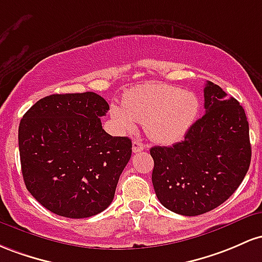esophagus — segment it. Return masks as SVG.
I'll return each instance as SVG.
<instances>
[{"label":"esophagus","instance_id":"34e87169","mask_svg":"<svg viewBox=\"0 0 262 262\" xmlns=\"http://www.w3.org/2000/svg\"><path fill=\"white\" fill-rule=\"evenodd\" d=\"M145 148H146V145H143L141 141L135 140L134 142H132V151H134V154H137V152L143 151Z\"/></svg>","mask_w":262,"mask_h":262}]
</instances>
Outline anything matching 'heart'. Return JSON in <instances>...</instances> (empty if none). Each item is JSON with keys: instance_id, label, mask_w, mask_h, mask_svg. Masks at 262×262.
<instances>
[{"instance_id": "b5f03b06", "label": "heart", "mask_w": 262, "mask_h": 262, "mask_svg": "<svg viewBox=\"0 0 262 262\" xmlns=\"http://www.w3.org/2000/svg\"><path fill=\"white\" fill-rule=\"evenodd\" d=\"M199 113V100L193 93L167 84L136 86L113 104L110 114L120 131H132L145 121L152 140L172 143L181 140L192 127Z\"/></svg>"}]
</instances>
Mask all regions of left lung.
Wrapping results in <instances>:
<instances>
[{
	"label": "left lung",
	"mask_w": 262,
	"mask_h": 262,
	"mask_svg": "<svg viewBox=\"0 0 262 262\" xmlns=\"http://www.w3.org/2000/svg\"><path fill=\"white\" fill-rule=\"evenodd\" d=\"M204 108L183 141L149 149L156 195L181 215H201L223 204L240 186L251 161L249 122L237 100L207 81Z\"/></svg>",
	"instance_id": "obj_1"
}]
</instances>
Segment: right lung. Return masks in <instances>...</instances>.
<instances>
[{"instance_id": "obj_1", "label": "right lung", "mask_w": 262, "mask_h": 262, "mask_svg": "<svg viewBox=\"0 0 262 262\" xmlns=\"http://www.w3.org/2000/svg\"><path fill=\"white\" fill-rule=\"evenodd\" d=\"M108 104L98 94H53L19 122L18 146L28 192L57 215H96L113 202L131 158L128 137L105 132Z\"/></svg>"}]
</instances>
